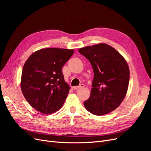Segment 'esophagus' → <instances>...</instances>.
I'll return each mask as SVG.
<instances>
[{
  "instance_id": "esophagus-1",
  "label": "esophagus",
  "mask_w": 151,
  "mask_h": 151,
  "mask_svg": "<svg viewBox=\"0 0 151 151\" xmlns=\"http://www.w3.org/2000/svg\"><path fill=\"white\" fill-rule=\"evenodd\" d=\"M84 84H81L79 85V86L72 87V89L76 90V89H79V88H84Z\"/></svg>"
}]
</instances>
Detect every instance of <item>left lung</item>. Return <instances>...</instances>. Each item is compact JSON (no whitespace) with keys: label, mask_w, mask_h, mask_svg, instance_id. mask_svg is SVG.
Here are the masks:
<instances>
[{"label":"left lung","mask_w":151,"mask_h":151,"mask_svg":"<svg viewBox=\"0 0 151 151\" xmlns=\"http://www.w3.org/2000/svg\"><path fill=\"white\" fill-rule=\"evenodd\" d=\"M79 52L91 63L94 79L86 109L95 115L115 110L125 98L130 80V71L125 58L104 43L80 48Z\"/></svg>","instance_id":"1"}]
</instances>
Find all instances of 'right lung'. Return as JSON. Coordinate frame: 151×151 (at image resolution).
<instances>
[{
	"label": "right lung",
	"mask_w": 151,
	"mask_h": 151,
	"mask_svg": "<svg viewBox=\"0 0 151 151\" xmlns=\"http://www.w3.org/2000/svg\"><path fill=\"white\" fill-rule=\"evenodd\" d=\"M73 53V50L43 48L31 55L25 62L21 88L26 101L37 111L48 115L63 106L70 87L62 70Z\"/></svg>",
	"instance_id": "right-lung-1"
}]
</instances>
